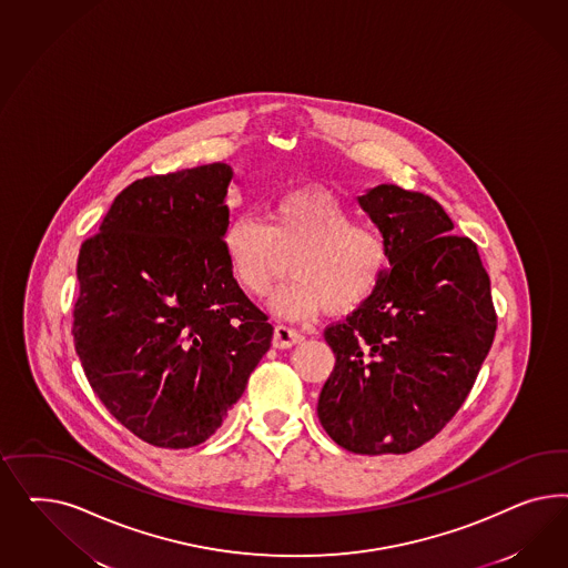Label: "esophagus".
I'll return each mask as SVG.
<instances>
[{"label": "esophagus", "instance_id": "1", "mask_svg": "<svg viewBox=\"0 0 568 568\" xmlns=\"http://www.w3.org/2000/svg\"><path fill=\"white\" fill-rule=\"evenodd\" d=\"M302 342H304V333H300V331L292 327H285V325H278L275 328L273 345L278 349H285V347H292V345L302 344Z\"/></svg>", "mask_w": 568, "mask_h": 568}]
</instances>
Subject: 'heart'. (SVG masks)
<instances>
[{"mask_svg": "<svg viewBox=\"0 0 568 568\" xmlns=\"http://www.w3.org/2000/svg\"><path fill=\"white\" fill-rule=\"evenodd\" d=\"M231 278L250 297H264L283 273L281 254H293V278L273 308L287 318L318 310L345 314L377 292L389 268V240L377 224L358 223L344 202L323 187L287 191L266 212L237 214L221 235Z\"/></svg>", "mask_w": 568, "mask_h": 568, "instance_id": "heart-1", "label": "heart"}]
</instances>
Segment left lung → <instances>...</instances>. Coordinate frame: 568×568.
Listing matches in <instances>:
<instances>
[{"instance_id": "1", "label": "left lung", "mask_w": 568, "mask_h": 568, "mask_svg": "<svg viewBox=\"0 0 568 568\" xmlns=\"http://www.w3.org/2000/svg\"><path fill=\"white\" fill-rule=\"evenodd\" d=\"M389 240L377 292L325 328L335 368L318 397L328 437L354 454H408L465 404L498 327L477 245L433 197L378 185L358 197Z\"/></svg>"}]
</instances>
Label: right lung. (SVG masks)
I'll return each instance as SVG.
<instances>
[{
	"mask_svg": "<svg viewBox=\"0 0 568 568\" xmlns=\"http://www.w3.org/2000/svg\"><path fill=\"white\" fill-rule=\"evenodd\" d=\"M231 181L223 162L139 179L81 245L79 361L108 413L152 446L212 437L271 347L221 247Z\"/></svg>",
	"mask_w": 568,
	"mask_h": 568,
	"instance_id": "right-lung-1",
	"label": "right lung"
}]
</instances>
